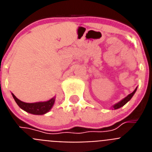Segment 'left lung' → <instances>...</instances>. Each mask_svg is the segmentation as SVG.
Returning a JSON list of instances; mask_svg holds the SVG:
<instances>
[{
	"mask_svg": "<svg viewBox=\"0 0 152 152\" xmlns=\"http://www.w3.org/2000/svg\"><path fill=\"white\" fill-rule=\"evenodd\" d=\"M136 90H137V88H135V91H134L133 92L131 93V94H129L127 96H126V97H125L124 99H123V100H120V101H119V103H116L115 105H113V108L114 110H117V109H119V108H120V107H123V106H124L125 104H126V103H127V102H129L130 100H131V98L132 97V96H133L134 94H135V91H136Z\"/></svg>",
	"mask_w": 152,
	"mask_h": 152,
	"instance_id": "1",
	"label": "left lung"
}]
</instances>
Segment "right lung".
<instances>
[{
	"label": "right lung",
	"instance_id": "1",
	"mask_svg": "<svg viewBox=\"0 0 152 152\" xmlns=\"http://www.w3.org/2000/svg\"><path fill=\"white\" fill-rule=\"evenodd\" d=\"M12 96H13L16 103H17V105L22 110L31 114H34V115H43V114L49 112L54 105L55 100H56V97H53L48 101L29 103L20 100L18 98L16 97V96L13 94H12Z\"/></svg>",
	"mask_w": 152,
	"mask_h": 152
}]
</instances>
